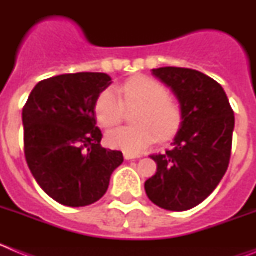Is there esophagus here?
<instances>
[{"mask_svg":"<svg viewBox=\"0 0 256 256\" xmlns=\"http://www.w3.org/2000/svg\"><path fill=\"white\" fill-rule=\"evenodd\" d=\"M138 158H141V155H136V154L124 152V159H126V160H133V159H138Z\"/></svg>","mask_w":256,"mask_h":256,"instance_id":"34e87169","label":"esophagus"}]
</instances>
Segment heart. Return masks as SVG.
Here are the masks:
<instances>
[{
	"label": "heart",
	"instance_id": "obj_1",
	"mask_svg": "<svg viewBox=\"0 0 256 256\" xmlns=\"http://www.w3.org/2000/svg\"><path fill=\"white\" fill-rule=\"evenodd\" d=\"M120 94L118 95L117 94ZM126 108H138L133 115V126H120L106 134L110 148L124 152L140 154L156 142L170 138L182 122L180 108L168 97V91L154 79L136 76L118 88L101 92L94 104L98 124L112 126L123 120Z\"/></svg>",
	"mask_w": 256,
	"mask_h": 256
}]
</instances>
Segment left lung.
Segmentation results:
<instances>
[{"mask_svg": "<svg viewBox=\"0 0 256 256\" xmlns=\"http://www.w3.org/2000/svg\"><path fill=\"white\" fill-rule=\"evenodd\" d=\"M152 76L177 97L182 122L170 150L151 156L158 170L144 190L162 209L184 212L201 204L227 172L234 114L223 87L198 70L166 66Z\"/></svg>", "mask_w": 256, "mask_h": 256, "instance_id": "1", "label": "left lung"}]
</instances>
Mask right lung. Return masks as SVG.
<instances>
[{
    "label": "right lung",
    "mask_w": 256,
    "mask_h": 256,
    "mask_svg": "<svg viewBox=\"0 0 256 256\" xmlns=\"http://www.w3.org/2000/svg\"><path fill=\"white\" fill-rule=\"evenodd\" d=\"M112 78L105 73L52 76L38 83L22 108L26 159L50 198L70 208L91 205L108 188L120 151L101 146L94 104Z\"/></svg>",
    "instance_id": "right-lung-1"
}]
</instances>
